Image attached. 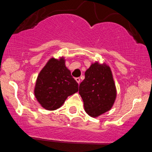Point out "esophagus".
I'll list each match as a JSON object with an SVG mask.
<instances>
[{"mask_svg":"<svg viewBox=\"0 0 152 152\" xmlns=\"http://www.w3.org/2000/svg\"><path fill=\"white\" fill-rule=\"evenodd\" d=\"M76 82H77V83H78V84H79L80 83V81H81V80H80V78H76Z\"/></svg>","mask_w":152,"mask_h":152,"instance_id":"1","label":"esophagus"}]
</instances>
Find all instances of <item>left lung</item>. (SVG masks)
<instances>
[{
	"mask_svg": "<svg viewBox=\"0 0 152 152\" xmlns=\"http://www.w3.org/2000/svg\"><path fill=\"white\" fill-rule=\"evenodd\" d=\"M79 94L85 111L91 117H97L109 111L116 97L112 73L109 66L92 64L85 72V78L79 85Z\"/></svg>",
	"mask_w": 152,
	"mask_h": 152,
	"instance_id": "obj_1",
	"label": "left lung"
}]
</instances>
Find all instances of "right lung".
Listing matches in <instances>:
<instances>
[{
    "instance_id": "obj_1",
    "label": "right lung",
    "mask_w": 152,
    "mask_h": 152,
    "mask_svg": "<svg viewBox=\"0 0 152 152\" xmlns=\"http://www.w3.org/2000/svg\"><path fill=\"white\" fill-rule=\"evenodd\" d=\"M78 91V83L66 68L64 58H51L38 74L34 94L42 107L53 111Z\"/></svg>"
}]
</instances>
